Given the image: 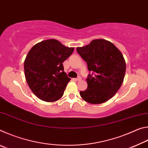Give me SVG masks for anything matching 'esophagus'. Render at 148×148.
Masks as SVG:
<instances>
[{"instance_id":"34e87169","label":"esophagus","mask_w":148,"mask_h":148,"mask_svg":"<svg viewBox=\"0 0 148 148\" xmlns=\"http://www.w3.org/2000/svg\"><path fill=\"white\" fill-rule=\"evenodd\" d=\"M74 79L75 80V81H77V82H78V81H80V80L82 79V77H80V76H79V77H77V78H74Z\"/></svg>"}]
</instances>
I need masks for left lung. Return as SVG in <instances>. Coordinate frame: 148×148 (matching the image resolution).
Here are the masks:
<instances>
[{"label": "left lung", "instance_id": "1", "mask_svg": "<svg viewBox=\"0 0 148 148\" xmlns=\"http://www.w3.org/2000/svg\"><path fill=\"white\" fill-rule=\"evenodd\" d=\"M77 52L86 61L89 71L87 88L79 94L90 104H102L112 98L123 82L126 63L123 54L111 42L95 39L83 47H77Z\"/></svg>", "mask_w": 148, "mask_h": 148}]
</instances>
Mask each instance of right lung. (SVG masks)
Here are the masks:
<instances>
[{
    "instance_id": "1",
    "label": "right lung",
    "mask_w": 148,
    "mask_h": 148,
    "mask_svg": "<svg viewBox=\"0 0 148 148\" xmlns=\"http://www.w3.org/2000/svg\"><path fill=\"white\" fill-rule=\"evenodd\" d=\"M74 47L64 46L56 39L38 42L29 50L24 61L27 84L38 99L46 102L58 101L71 79L62 65Z\"/></svg>"
}]
</instances>
